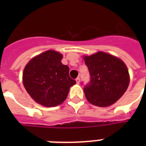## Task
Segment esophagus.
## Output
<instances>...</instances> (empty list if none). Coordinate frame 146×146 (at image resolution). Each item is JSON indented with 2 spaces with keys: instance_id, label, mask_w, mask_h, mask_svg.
<instances>
[{
  "instance_id": "1",
  "label": "esophagus",
  "mask_w": 146,
  "mask_h": 146,
  "mask_svg": "<svg viewBox=\"0 0 146 146\" xmlns=\"http://www.w3.org/2000/svg\"><path fill=\"white\" fill-rule=\"evenodd\" d=\"M76 83L77 84H80V79L79 77H77L76 79Z\"/></svg>"
}]
</instances>
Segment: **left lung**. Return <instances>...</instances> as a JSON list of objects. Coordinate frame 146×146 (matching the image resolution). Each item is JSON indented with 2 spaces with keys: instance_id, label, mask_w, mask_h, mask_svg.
Segmentation results:
<instances>
[{
  "instance_id": "1",
  "label": "left lung",
  "mask_w": 146,
  "mask_h": 146,
  "mask_svg": "<svg viewBox=\"0 0 146 146\" xmlns=\"http://www.w3.org/2000/svg\"><path fill=\"white\" fill-rule=\"evenodd\" d=\"M83 58L91 78L84 88L88 102L98 107L114 104L129 86V75L126 64L117 57L102 51Z\"/></svg>"
}]
</instances>
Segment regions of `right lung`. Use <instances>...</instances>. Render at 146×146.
I'll return each instance as SVG.
<instances>
[{
    "mask_svg": "<svg viewBox=\"0 0 146 146\" xmlns=\"http://www.w3.org/2000/svg\"><path fill=\"white\" fill-rule=\"evenodd\" d=\"M61 54L48 50L33 57L23 73L25 89L35 102L45 107L62 104L76 81L69 76V66L61 63Z\"/></svg>",
    "mask_w": 146,
    "mask_h": 146,
    "instance_id": "obj_1",
    "label": "right lung"
}]
</instances>
